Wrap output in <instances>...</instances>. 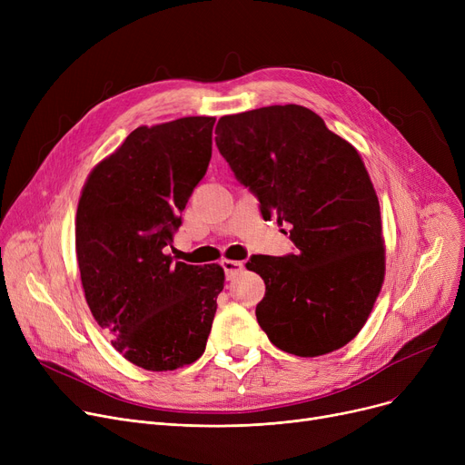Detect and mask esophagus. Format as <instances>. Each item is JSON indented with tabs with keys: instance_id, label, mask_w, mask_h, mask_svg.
<instances>
[{
	"instance_id": "34e87169",
	"label": "esophagus",
	"mask_w": 465,
	"mask_h": 465,
	"mask_svg": "<svg viewBox=\"0 0 465 465\" xmlns=\"http://www.w3.org/2000/svg\"><path fill=\"white\" fill-rule=\"evenodd\" d=\"M220 263H223V267H224V272H226V277H228V279H232L235 273L242 272V267H245V263H242V262H237V260H223Z\"/></svg>"
}]
</instances>
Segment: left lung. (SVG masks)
<instances>
[{"label":"left lung","mask_w":465,"mask_h":465,"mask_svg":"<svg viewBox=\"0 0 465 465\" xmlns=\"http://www.w3.org/2000/svg\"><path fill=\"white\" fill-rule=\"evenodd\" d=\"M216 146L263 220L292 226L296 254L247 262L265 282L260 328L303 358L345 347L368 322L386 270L379 198L360 153L294 104L223 116Z\"/></svg>","instance_id":"left-lung-1"}]
</instances>
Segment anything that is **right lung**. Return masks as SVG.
Masks as SVG:
<instances>
[{"instance_id":"add662e5","label":"right lung","mask_w":465,"mask_h":465,"mask_svg":"<svg viewBox=\"0 0 465 465\" xmlns=\"http://www.w3.org/2000/svg\"><path fill=\"white\" fill-rule=\"evenodd\" d=\"M214 116L139 126L83 186L75 251L86 303L111 345L146 371H173L205 352L224 288L218 263L167 252L209 165Z\"/></svg>"}]
</instances>
